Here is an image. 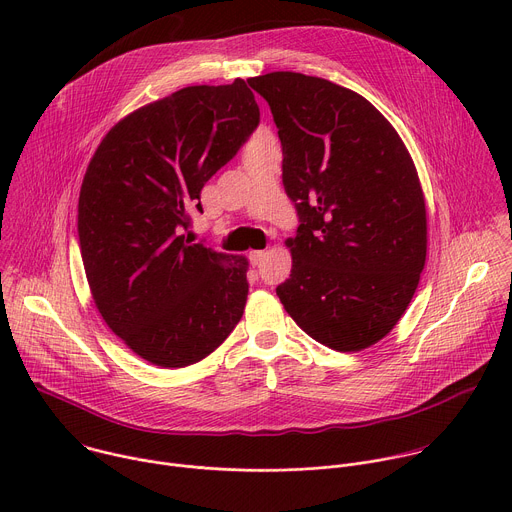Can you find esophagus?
<instances>
[{"instance_id":"34e87169","label":"esophagus","mask_w":512,"mask_h":512,"mask_svg":"<svg viewBox=\"0 0 512 512\" xmlns=\"http://www.w3.org/2000/svg\"><path fill=\"white\" fill-rule=\"evenodd\" d=\"M265 255H267L265 251H251V253H249V259H251L253 265H259V263L265 259Z\"/></svg>"}]
</instances>
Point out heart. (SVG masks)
Masks as SVG:
<instances>
[{"label": "heart", "instance_id": "obj_1", "mask_svg": "<svg viewBox=\"0 0 512 512\" xmlns=\"http://www.w3.org/2000/svg\"><path fill=\"white\" fill-rule=\"evenodd\" d=\"M261 141H267V137H265V133H257L255 135V139L251 141V145H255V143H261Z\"/></svg>", "mask_w": 512, "mask_h": 512}]
</instances>
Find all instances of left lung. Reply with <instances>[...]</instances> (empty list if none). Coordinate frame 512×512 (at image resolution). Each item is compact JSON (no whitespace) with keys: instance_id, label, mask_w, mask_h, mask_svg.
<instances>
[{"instance_id":"1","label":"left lung","mask_w":512,"mask_h":512,"mask_svg":"<svg viewBox=\"0 0 512 512\" xmlns=\"http://www.w3.org/2000/svg\"><path fill=\"white\" fill-rule=\"evenodd\" d=\"M247 83L269 103L283 186L300 218L277 296L320 344L367 348L399 322L425 265L413 160L393 125L350 89L287 70Z\"/></svg>"}]
</instances>
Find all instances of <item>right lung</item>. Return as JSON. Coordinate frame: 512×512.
I'll list each match as a JSON object with an SVG mask.
<instances>
[{
	"mask_svg": "<svg viewBox=\"0 0 512 512\" xmlns=\"http://www.w3.org/2000/svg\"><path fill=\"white\" fill-rule=\"evenodd\" d=\"M259 125L243 79L186 87L119 121L97 148L79 198V245L107 326L141 358L188 367L239 324L247 259L190 243L200 190Z\"/></svg>",
	"mask_w": 512,
	"mask_h": 512,
	"instance_id": "add662e5",
	"label": "right lung"
}]
</instances>
